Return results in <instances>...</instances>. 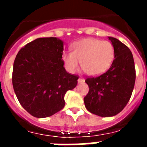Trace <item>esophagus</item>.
<instances>
[{
  "instance_id": "esophagus-1",
  "label": "esophagus",
  "mask_w": 147,
  "mask_h": 147,
  "mask_svg": "<svg viewBox=\"0 0 147 147\" xmlns=\"http://www.w3.org/2000/svg\"><path fill=\"white\" fill-rule=\"evenodd\" d=\"M78 82H79V83H83V82H84V79H83V78H80V79L78 80Z\"/></svg>"
}]
</instances>
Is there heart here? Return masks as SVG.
I'll list each match as a JSON object with an SVG mask.
<instances>
[{
	"instance_id": "heart-1",
	"label": "heart",
	"mask_w": 147,
	"mask_h": 147,
	"mask_svg": "<svg viewBox=\"0 0 147 147\" xmlns=\"http://www.w3.org/2000/svg\"><path fill=\"white\" fill-rule=\"evenodd\" d=\"M115 57V49L110 42L96 38H85L75 42L71 52H65L62 58L68 71L73 73L79 69L88 76H96L109 69Z\"/></svg>"
}]
</instances>
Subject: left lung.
I'll return each mask as SVG.
<instances>
[{
  "instance_id": "obj_1",
  "label": "left lung",
  "mask_w": 147,
  "mask_h": 147,
  "mask_svg": "<svg viewBox=\"0 0 147 147\" xmlns=\"http://www.w3.org/2000/svg\"><path fill=\"white\" fill-rule=\"evenodd\" d=\"M115 49V59L106 72L88 77L89 92L84 98L87 110L99 117L117 115L126 106L136 82V68L131 52L118 39L109 37Z\"/></svg>"
}]
</instances>
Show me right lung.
<instances>
[{
	"label": "right lung",
	"instance_id": "obj_1",
	"mask_svg": "<svg viewBox=\"0 0 147 147\" xmlns=\"http://www.w3.org/2000/svg\"><path fill=\"white\" fill-rule=\"evenodd\" d=\"M64 44L57 38H39L27 43L16 57L12 85L20 105L33 117H50L64 107V95L79 76L64 67Z\"/></svg>",
	"mask_w": 147,
	"mask_h": 147
}]
</instances>
